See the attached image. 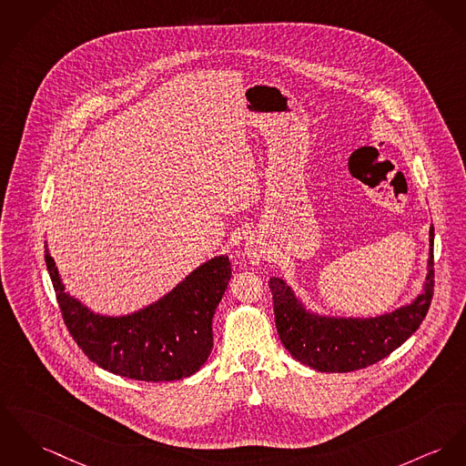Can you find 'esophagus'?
I'll return each mask as SVG.
<instances>
[{
  "mask_svg": "<svg viewBox=\"0 0 466 466\" xmlns=\"http://www.w3.org/2000/svg\"><path fill=\"white\" fill-rule=\"evenodd\" d=\"M263 248L261 246H258L256 242H248V246H246V256H248V261L252 263V265H258L261 259H263Z\"/></svg>",
  "mask_w": 466,
  "mask_h": 466,
  "instance_id": "esophagus-1",
  "label": "esophagus"
}]
</instances>
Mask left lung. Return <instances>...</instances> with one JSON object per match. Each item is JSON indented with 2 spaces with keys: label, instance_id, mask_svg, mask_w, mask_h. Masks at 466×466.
I'll return each instance as SVG.
<instances>
[{
  "label": "left lung",
  "instance_id": "obj_1",
  "mask_svg": "<svg viewBox=\"0 0 466 466\" xmlns=\"http://www.w3.org/2000/svg\"><path fill=\"white\" fill-rule=\"evenodd\" d=\"M433 240L431 226L428 276L422 293L411 304L374 318L316 314L306 309L284 280L272 278L268 286L274 299L276 327L284 348L300 364L321 372L364 370L390 355L420 327L431 306Z\"/></svg>",
  "mask_w": 466,
  "mask_h": 466
}]
</instances>
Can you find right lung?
I'll list each match as a JSON object with an SVG mask.
<instances>
[{
    "instance_id": "right-lung-1",
    "label": "right lung",
    "mask_w": 466,
    "mask_h": 466,
    "mask_svg": "<svg viewBox=\"0 0 466 466\" xmlns=\"http://www.w3.org/2000/svg\"><path fill=\"white\" fill-rule=\"evenodd\" d=\"M44 248L63 321L98 368L141 381H173L199 371L207 362L214 346L212 318L231 279L228 256L199 265L143 309L104 316L65 293L47 242Z\"/></svg>"
}]
</instances>
